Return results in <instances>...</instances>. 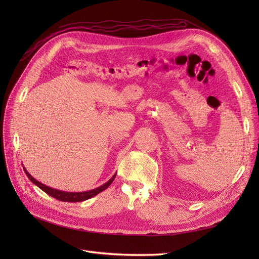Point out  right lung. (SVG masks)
<instances>
[{
  "mask_svg": "<svg viewBox=\"0 0 259 259\" xmlns=\"http://www.w3.org/2000/svg\"><path fill=\"white\" fill-rule=\"evenodd\" d=\"M23 169H25V168H23ZM25 171H26V174H27L28 178L31 180V182L35 184L38 188H41V189L44 192H46L49 195H51V197L57 199L59 201H62V202H81V201H84V200H88V199L95 197L96 194L106 190L107 188L112 184V182L115 178V175H114L105 185L100 186V187L96 188V189H94V190H90V191H86V192H65V191H59V190H56V189H53V188H50L48 186L41 184L40 182H37L36 179H34L32 176H31L26 169H25Z\"/></svg>",
  "mask_w": 259,
  "mask_h": 259,
  "instance_id": "add662e5",
  "label": "right lung"
}]
</instances>
